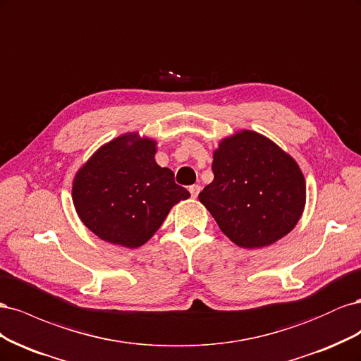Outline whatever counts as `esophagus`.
Here are the masks:
<instances>
[{
	"instance_id": "obj_1",
	"label": "esophagus",
	"mask_w": 361,
	"mask_h": 361,
	"mask_svg": "<svg viewBox=\"0 0 361 361\" xmlns=\"http://www.w3.org/2000/svg\"><path fill=\"white\" fill-rule=\"evenodd\" d=\"M200 185H191V187H190V192H191V195H192V197L195 199V197H197V195H199V192H200Z\"/></svg>"
}]
</instances>
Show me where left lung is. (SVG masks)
Returning a JSON list of instances; mask_svg holds the SVG:
<instances>
[{"instance_id": "left-lung-1", "label": "left lung", "mask_w": 361, "mask_h": 361, "mask_svg": "<svg viewBox=\"0 0 361 361\" xmlns=\"http://www.w3.org/2000/svg\"><path fill=\"white\" fill-rule=\"evenodd\" d=\"M214 180L199 194L221 232L241 248L274 244L305 206L304 174L289 154L256 130L224 137L214 150Z\"/></svg>"}]
</instances>
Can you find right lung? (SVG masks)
Segmentation results:
<instances>
[{
  "label": "right lung",
  "instance_id": "add662e5",
  "mask_svg": "<svg viewBox=\"0 0 361 361\" xmlns=\"http://www.w3.org/2000/svg\"><path fill=\"white\" fill-rule=\"evenodd\" d=\"M157 140L126 133L97 149L72 182L75 211L102 241L126 248L146 244L170 209L190 192L155 161Z\"/></svg>",
  "mask_w": 361,
  "mask_h": 361
}]
</instances>
